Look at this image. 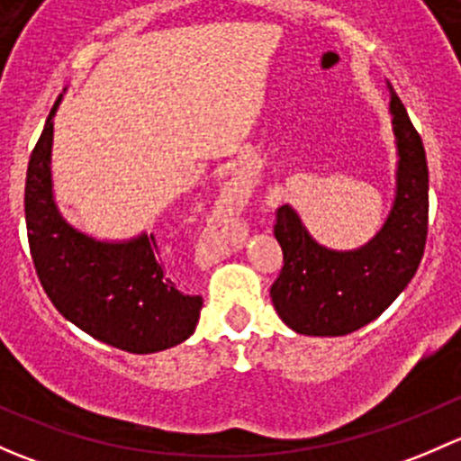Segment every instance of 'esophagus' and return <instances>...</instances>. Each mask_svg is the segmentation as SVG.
<instances>
[{
    "instance_id": "esophagus-1",
    "label": "esophagus",
    "mask_w": 461,
    "mask_h": 461,
    "mask_svg": "<svg viewBox=\"0 0 461 461\" xmlns=\"http://www.w3.org/2000/svg\"><path fill=\"white\" fill-rule=\"evenodd\" d=\"M241 186H240V182H230L229 186L224 188V195H226V199H229V202H235V199H240L241 197Z\"/></svg>"
}]
</instances>
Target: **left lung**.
Wrapping results in <instances>:
<instances>
[{
    "label": "left lung",
    "mask_w": 461,
    "mask_h": 461,
    "mask_svg": "<svg viewBox=\"0 0 461 461\" xmlns=\"http://www.w3.org/2000/svg\"><path fill=\"white\" fill-rule=\"evenodd\" d=\"M395 135V197L366 244L353 250L321 246L300 212L284 203L275 237L284 268L270 288L279 320L300 335L339 337L377 320L408 286L421 262L429 230V166L420 132L391 84Z\"/></svg>",
    "instance_id": "8db88e82"
}]
</instances>
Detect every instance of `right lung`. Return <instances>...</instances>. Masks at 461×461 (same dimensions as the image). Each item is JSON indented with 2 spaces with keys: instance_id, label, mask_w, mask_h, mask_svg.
Instances as JSON below:
<instances>
[{
  "instance_id": "1",
  "label": "right lung",
  "mask_w": 461,
  "mask_h": 461,
  "mask_svg": "<svg viewBox=\"0 0 461 461\" xmlns=\"http://www.w3.org/2000/svg\"><path fill=\"white\" fill-rule=\"evenodd\" d=\"M57 99L26 173V229L32 264L53 306L97 341L135 355L159 353L195 333L202 297L184 295L164 273L153 232L97 240L61 215L53 193Z\"/></svg>"
}]
</instances>
